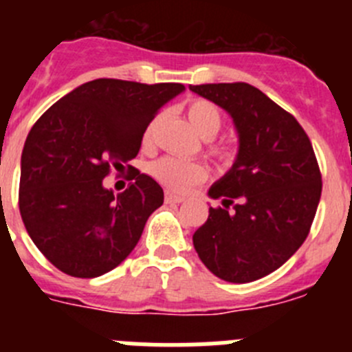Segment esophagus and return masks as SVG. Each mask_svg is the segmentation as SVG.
<instances>
[{
	"instance_id": "obj_1",
	"label": "esophagus",
	"mask_w": 352,
	"mask_h": 352,
	"mask_svg": "<svg viewBox=\"0 0 352 352\" xmlns=\"http://www.w3.org/2000/svg\"><path fill=\"white\" fill-rule=\"evenodd\" d=\"M185 201V197L183 195H176L173 194V192H166V203L167 204H179Z\"/></svg>"
}]
</instances>
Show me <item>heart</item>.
<instances>
[{
    "instance_id": "1",
    "label": "heart",
    "mask_w": 352,
    "mask_h": 352,
    "mask_svg": "<svg viewBox=\"0 0 352 352\" xmlns=\"http://www.w3.org/2000/svg\"><path fill=\"white\" fill-rule=\"evenodd\" d=\"M186 116H188L192 129L204 139H211L213 135H217V132L222 126V114H220L219 107L211 104V102L203 100V98L192 100L188 104ZM151 132H153V123L146 130L144 142L151 141ZM213 153L219 155L220 158L227 155L226 149H213ZM149 173L162 185L169 186L170 190L176 192H185L192 185L204 182L208 176V169L203 164H199V162H185L174 157H164L160 160L153 162L151 167H149Z\"/></svg>"
}]
</instances>
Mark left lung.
<instances>
[{
    "label": "left lung",
    "mask_w": 352,
    "mask_h": 352,
    "mask_svg": "<svg viewBox=\"0 0 352 352\" xmlns=\"http://www.w3.org/2000/svg\"><path fill=\"white\" fill-rule=\"evenodd\" d=\"M188 88L222 107L238 133L234 164L208 190L223 208H210L192 238L195 252L222 280L254 282L280 268L309 236L322 190L314 148L296 118L250 84Z\"/></svg>",
    "instance_id": "1"
}]
</instances>
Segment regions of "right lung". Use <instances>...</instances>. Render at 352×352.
I'll return each mask as SVG.
<instances>
[{"label": "right lung", "mask_w": 352, "mask_h": 352, "mask_svg": "<svg viewBox=\"0 0 352 352\" xmlns=\"http://www.w3.org/2000/svg\"><path fill=\"white\" fill-rule=\"evenodd\" d=\"M183 91L178 82L95 79L33 125L21 157L19 210L33 243L56 268L95 278L135 248L149 214L164 204V190L139 170L118 195L102 179L138 157L149 121Z\"/></svg>", "instance_id": "1"}]
</instances>
